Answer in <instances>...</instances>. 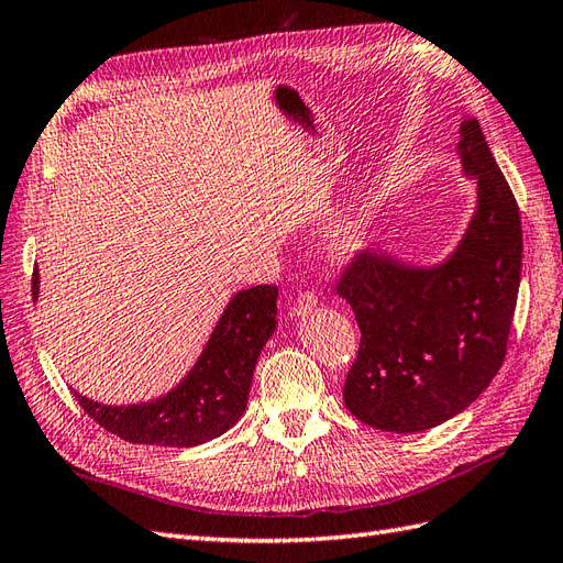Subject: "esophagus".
<instances>
[{
    "mask_svg": "<svg viewBox=\"0 0 563 563\" xmlns=\"http://www.w3.org/2000/svg\"><path fill=\"white\" fill-rule=\"evenodd\" d=\"M314 306H318V294L314 291H300L294 300H291V314H306L310 312Z\"/></svg>",
    "mask_w": 563,
    "mask_h": 563,
    "instance_id": "34e87169",
    "label": "esophagus"
}]
</instances>
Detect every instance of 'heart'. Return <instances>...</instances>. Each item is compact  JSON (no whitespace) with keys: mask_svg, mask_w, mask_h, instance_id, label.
<instances>
[{"mask_svg":"<svg viewBox=\"0 0 563 563\" xmlns=\"http://www.w3.org/2000/svg\"><path fill=\"white\" fill-rule=\"evenodd\" d=\"M361 227L358 224H344L334 234V249L339 253H351L361 245Z\"/></svg>","mask_w":563,"mask_h":563,"instance_id":"b5f03b06","label":"heart"}]
</instances>
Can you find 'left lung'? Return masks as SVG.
<instances>
[{
    "mask_svg": "<svg viewBox=\"0 0 563 563\" xmlns=\"http://www.w3.org/2000/svg\"><path fill=\"white\" fill-rule=\"evenodd\" d=\"M459 150L477 178V210L456 253L434 269H408L361 251L334 284L361 329L344 404L369 428L406 434L454 418L509 349L523 260L518 202L477 119L463 121Z\"/></svg>",
    "mask_w": 563,
    "mask_h": 563,
    "instance_id": "left-lung-1",
    "label": "left lung"
}]
</instances>
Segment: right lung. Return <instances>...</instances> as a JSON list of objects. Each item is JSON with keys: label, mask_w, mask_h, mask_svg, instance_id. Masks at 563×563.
I'll return each instance as SVG.
<instances>
[{"label": "right lung", "mask_w": 563, "mask_h": 563, "mask_svg": "<svg viewBox=\"0 0 563 563\" xmlns=\"http://www.w3.org/2000/svg\"><path fill=\"white\" fill-rule=\"evenodd\" d=\"M277 284L239 291L188 377L162 399L135 406H104L74 391L86 413L131 444L198 446L234 428L249 401L257 355L274 332ZM37 269H33V300Z\"/></svg>", "instance_id": "right-lung-1"}]
</instances>
